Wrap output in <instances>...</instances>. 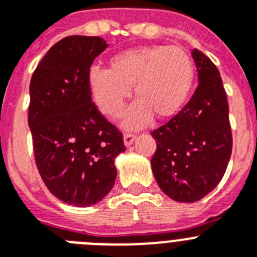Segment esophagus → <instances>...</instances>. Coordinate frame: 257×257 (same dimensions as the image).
Masks as SVG:
<instances>
[{
  "mask_svg": "<svg viewBox=\"0 0 257 257\" xmlns=\"http://www.w3.org/2000/svg\"><path fill=\"white\" fill-rule=\"evenodd\" d=\"M135 139H136V135L133 133H126L123 135V142H124V145H126V147H130Z\"/></svg>",
  "mask_w": 257,
  "mask_h": 257,
  "instance_id": "obj_1",
  "label": "esophagus"
}]
</instances>
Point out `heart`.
<instances>
[{
  "label": "heart",
  "instance_id": "1",
  "mask_svg": "<svg viewBox=\"0 0 257 257\" xmlns=\"http://www.w3.org/2000/svg\"><path fill=\"white\" fill-rule=\"evenodd\" d=\"M194 68L188 52L178 46L156 45L119 52L108 69L92 68L88 86L100 112L109 118L123 113L130 87L138 100L130 106L126 127H142L154 114L171 117L183 108L192 91Z\"/></svg>",
  "mask_w": 257,
  "mask_h": 257
}]
</instances>
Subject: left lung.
Listing matches in <instances>:
<instances>
[{
  "label": "left lung",
  "instance_id": "1",
  "mask_svg": "<svg viewBox=\"0 0 257 257\" xmlns=\"http://www.w3.org/2000/svg\"><path fill=\"white\" fill-rule=\"evenodd\" d=\"M192 56L198 70L196 91L178 114L151 133L157 143L151 161L154 178L178 202L199 201L215 189L233 147L219 69L199 50H193Z\"/></svg>",
  "mask_w": 257,
  "mask_h": 257
}]
</instances>
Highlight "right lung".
I'll use <instances>...</instances> for the list:
<instances>
[{
    "instance_id": "right-lung-1",
    "label": "right lung",
    "mask_w": 257,
    "mask_h": 257,
    "mask_svg": "<svg viewBox=\"0 0 257 257\" xmlns=\"http://www.w3.org/2000/svg\"><path fill=\"white\" fill-rule=\"evenodd\" d=\"M108 45L100 37L69 36L37 65L29 85L28 124L38 172L68 205L97 203L114 185V158L123 136L91 99L88 74Z\"/></svg>"
}]
</instances>
